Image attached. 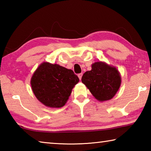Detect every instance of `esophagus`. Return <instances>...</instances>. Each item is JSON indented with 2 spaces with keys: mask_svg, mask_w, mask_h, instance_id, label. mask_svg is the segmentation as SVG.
<instances>
[{
  "mask_svg": "<svg viewBox=\"0 0 151 151\" xmlns=\"http://www.w3.org/2000/svg\"><path fill=\"white\" fill-rule=\"evenodd\" d=\"M82 76H83V73H80V74H78V78H79V79H80V80H81Z\"/></svg>",
  "mask_w": 151,
  "mask_h": 151,
  "instance_id": "1",
  "label": "esophagus"
}]
</instances>
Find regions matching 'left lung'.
<instances>
[{
	"label": "left lung",
	"instance_id": "1",
	"mask_svg": "<svg viewBox=\"0 0 151 151\" xmlns=\"http://www.w3.org/2000/svg\"><path fill=\"white\" fill-rule=\"evenodd\" d=\"M81 81L99 101L111 99L119 91L121 84L119 70L101 61L93 63L92 69L84 73Z\"/></svg>",
	"mask_w": 151,
	"mask_h": 151
}]
</instances>
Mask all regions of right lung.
I'll return each instance as SVG.
<instances>
[{
  "label": "right lung",
  "mask_w": 151,
  "mask_h": 151,
  "mask_svg": "<svg viewBox=\"0 0 151 151\" xmlns=\"http://www.w3.org/2000/svg\"><path fill=\"white\" fill-rule=\"evenodd\" d=\"M78 81V77L72 70L45 62L33 74L30 85L40 103L51 108H60L67 102Z\"/></svg>",
  "instance_id": "right-lung-1"
}]
</instances>
